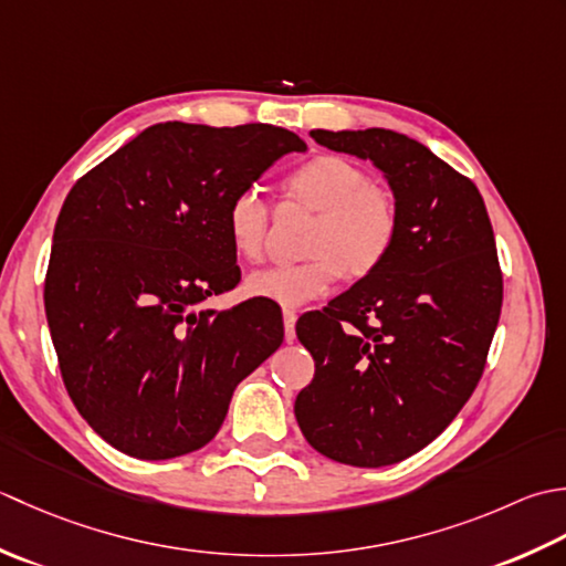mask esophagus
<instances>
[{
    "label": "esophagus",
    "instance_id": "esophagus-1",
    "mask_svg": "<svg viewBox=\"0 0 566 566\" xmlns=\"http://www.w3.org/2000/svg\"><path fill=\"white\" fill-rule=\"evenodd\" d=\"M295 322H297V313L295 310H283V327H285V342L291 344L295 339Z\"/></svg>",
    "mask_w": 566,
    "mask_h": 566
}]
</instances>
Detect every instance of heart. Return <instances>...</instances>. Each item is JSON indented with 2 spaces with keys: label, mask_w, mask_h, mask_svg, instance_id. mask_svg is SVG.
I'll return each instance as SVG.
<instances>
[{
  "label": "heart",
  "mask_w": 566,
  "mask_h": 566,
  "mask_svg": "<svg viewBox=\"0 0 566 566\" xmlns=\"http://www.w3.org/2000/svg\"><path fill=\"white\" fill-rule=\"evenodd\" d=\"M285 195L319 212L310 229L307 261L253 271L244 293L285 307L329 293L337 281H364L390 256L398 239V207L371 186L368 172L342 156H315L285 178ZM224 232L241 261H259L269 232V205L259 190H239L224 210Z\"/></svg>",
  "instance_id": "b5f03b06"
}]
</instances>
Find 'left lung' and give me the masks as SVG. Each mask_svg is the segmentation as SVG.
Segmentation results:
<instances>
[{
    "mask_svg": "<svg viewBox=\"0 0 566 566\" xmlns=\"http://www.w3.org/2000/svg\"><path fill=\"white\" fill-rule=\"evenodd\" d=\"M310 136L371 160L400 227L384 266L297 322L315 378L295 398V420L339 464H398L457 418L486 364L503 303L491 219L474 182L406 134Z\"/></svg>",
    "mask_w": 566,
    "mask_h": 566,
    "instance_id": "1",
    "label": "left lung"
}]
</instances>
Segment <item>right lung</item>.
<instances>
[{"label": "right lung", "mask_w": 566, "mask_h": 566, "mask_svg": "<svg viewBox=\"0 0 566 566\" xmlns=\"http://www.w3.org/2000/svg\"><path fill=\"white\" fill-rule=\"evenodd\" d=\"M305 148L271 124L164 122L67 192L45 317L67 394L114 449L156 461L205 447L234 388L283 344L251 303L198 305L239 283L227 202Z\"/></svg>", "instance_id": "right-lung-1"}]
</instances>
